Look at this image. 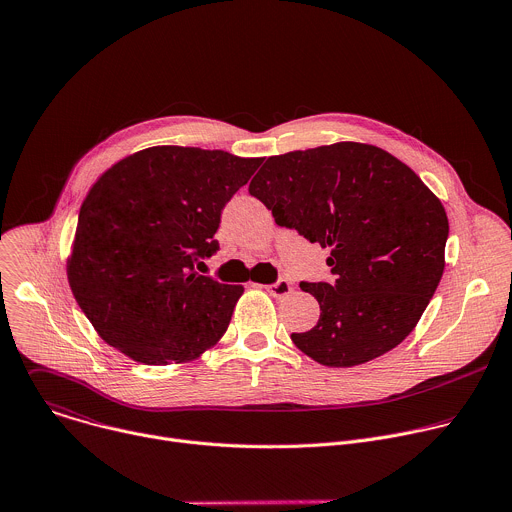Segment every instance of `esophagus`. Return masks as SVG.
Here are the masks:
<instances>
[{"label":"esophagus","mask_w":512,"mask_h":512,"mask_svg":"<svg viewBox=\"0 0 512 512\" xmlns=\"http://www.w3.org/2000/svg\"><path fill=\"white\" fill-rule=\"evenodd\" d=\"M265 289L269 291L273 298H285V296L291 294V289H294V287H291V283L287 279H279L277 283H271Z\"/></svg>","instance_id":"34e87169"}]
</instances>
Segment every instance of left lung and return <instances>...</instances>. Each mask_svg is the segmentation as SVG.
Segmentation results:
<instances>
[{
	"instance_id": "obj_1",
	"label": "left lung",
	"mask_w": 512,
	"mask_h": 512,
	"mask_svg": "<svg viewBox=\"0 0 512 512\" xmlns=\"http://www.w3.org/2000/svg\"><path fill=\"white\" fill-rule=\"evenodd\" d=\"M279 227L330 249L334 281L300 287L320 304L318 324L291 334L324 367H356L417 326L442 279L446 210L389 152L340 141L271 156L249 184Z\"/></svg>"
}]
</instances>
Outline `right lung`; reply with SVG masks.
<instances>
[{
    "mask_svg": "<svg viewBox=\"0 0 512 512\" xmlns=\"http://www.w3.org/2000/svg\"><path fill=\"white\" fill-rule=\"evenodd\" d=\"M263 158L156 145L111 166L89 190L66 263L97 334L143 364L186 362L229 328L243 285L196 267L233 194Z\"/></svg>",
    "mask_w": 512,
    "mask_h": 512,
    "instance_id": "obj_1",
    "label": "right lung"
}]
</instances>
